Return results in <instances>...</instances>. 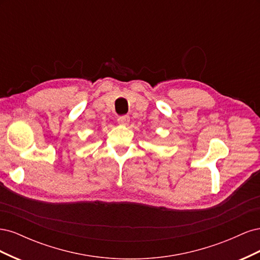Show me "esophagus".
Here are the masks:
<instances>
[{
	"label": "esophagus",
	"mask_w": 260,
	"mask_h": 260,
	"mask_svg": "<svg viewBox=\"0 0 260 260\" xmlns=\"http://www.w3.org/2000/svg\"><path fill=\"white\" fill-rule=\"evenodd\" d=\"M117 121L119 124H128L130 121V117L128 115H123V116H119L117 118Z\"/></svg>",
	"instance_id": "obj_1"
}]
</instances>
